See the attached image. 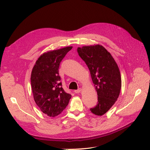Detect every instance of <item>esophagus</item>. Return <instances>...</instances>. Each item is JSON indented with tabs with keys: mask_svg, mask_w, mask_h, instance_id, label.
I'll use <instances>...</instances> for the list:
<instances>
[{
	"mask_svg": "<svg viewBox=\"0 0 150 150\" xmlns=\"http://www.w3.org/2000/svg\"><path fill=\"white\" fill-rule=\"evenodd\" d=\"M81 91V88H79L78 90H76L74 91L75 93H80Z\"/></svg>",
	"mask_w": 150,
	"mask_h": 150,
	"instance_id": "obj_1",
	"label": "esophagus"
}]
</instances>
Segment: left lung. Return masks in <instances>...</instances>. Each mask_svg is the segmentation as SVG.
<instances>
[{"label":"left lung","mask_w":150,"mask_h":150,"mask_svg":"<svg viewBox=\"0 0 150 150\" xmlns=\"http://www.w3.org/2000/svg\"><path fill=\"white\" fill-rule=\"evenodd\" d=\"M77 52L88 66L98 95L97 105L90 108L96 115L106 113L115 103L121 89L120 73L113 57L103 46L78 47Z\"/></svg>","instance_id":"obj_1"}]
</instances>
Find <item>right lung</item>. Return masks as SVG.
<instances>
[{
	"instance_id": "right-lung-1",
	"label": "right lung",
	"mask_w": 150,
	"mask_h": 150,
	"mask_svg": "<svg viewBox=\"0 0 150 150\" xmlns=\"http://www.w3.org/2000/svg\"><path fill=\"white\" fill-rule=\"evenodd\" d=\"M71 49V46H68L44 53L38 59L31 71L35 102L47 116L53 117L61 113L71 97L62 88L59 75L60 63Z\"/></svg>"
}]
</instances>
